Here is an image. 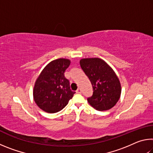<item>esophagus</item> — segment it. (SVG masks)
Here are the masks:
<instances>
[{"instance_id": "obj_1", "label": "esophagus", "mask_w": 153, "mask_h": 153, "mask_svg": "<svg viewBox=\"0 0 153 153\" xmlns=\"http://www.w3.org/2000/svg\"><path fill=\"white\" fill-rule=\"evenodd\" d=\"M76 93H77V94H80V93H81V89H80V88L77 89L76 90Z\"/></svg>"}]
</instances>
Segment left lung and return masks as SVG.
I'll use <instances>...</instances> for the list:
<instances>
[{"mask_svg":"<svg viewBox=\"0 0 153 153\" xmlns=\"http://www.w3.org/2000/svg\"><path fill=\"white\" fill-rule=\"evenodd\" d=\"M79 63L93 88V95L88 98V102L96 110L111 109L117 104L121 93V83L115 72L100 58H84Z\"/></svg>","mask_w":153,"mask_h":153,"instance_id":"8db88e82","label":"left lung"}]
</instances>
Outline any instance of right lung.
I'll use <instances>...</instances> for the list:
<instances>
[{"label":"right lung","mask_w":153,"mask_h":153,"mask_svg":"<svg viewBox=\"0 0 153 153\" xmlns=\"http://www.w3.org/2000/svg\"><path fill=\"white\" fill-rule=\"evenodd\" d=\"M71 61L60 58L46 65L36 79L33 98L40 109L48 113L60 111L68 104L75 92L70 89L69 80L64 76Z\"/></svg>","instance_id":"add662e5"}]
</instances>
